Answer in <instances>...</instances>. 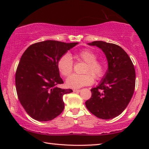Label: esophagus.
Wrapping results in <instances>:
<instances>
[{"mask_svg": "<svg viewBox=\"0 0 149 149\" xmlns=\"http://www.w3.org/2000/svg\"><path fill=\"white\" fill-rule=\"evenodd\" d=\"M73 91H74V93H79L81 91L80 89H74L73 90Z\"/></svg>", "mask_w": 149, "mask_h": 149, "instance_id": "esophagus-1", "label": "esophagus"}]
</instances>
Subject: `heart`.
Segmentation results:
<instances>
[{
    "instance_id": "heart-1",
    "label": "heart",
    "mask_w": 149,
    "mask_h": 149,
    "mask_svg": "<svg viewBox=\"0 0 149 149\" xmlns=\"http://www.w3.org/2000/svg\"><path fill=\"white\" fill-rule=\"evenodd\" d=\"M74 57L77 60L86 63L84 73L85 74H73L66 80L67 86L73 89L87 86L93 84L94 76L96 79L102 78L105 74V65L103 62L97 60V56L90 49H84L78 52ZM59 72L64 77H67L71 74L74 68V61L71 56L65 54L60 58L57 62ZM91 73L93 76V77Z\"/></svg>"
}]
</instances>
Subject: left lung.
Masks as SVG:
<instances>
[{"instance_id":"obj_1","label":"left lung","mask_w":149,"mask_h":149,"mask_svg":"<svg viewBox=\"0 0 149 149\" xmlns=\"http://www.w3.org/2000/svg\"><path fill=\"white\" fill-rule=\"evenodd\" d=\"M106 55L108 68L97 87L91 89V97L85 102L90 112L103 120L119 116L130 102L135 87V71L132 60L122 47L104 41H93Z\"/></svg>"}]
</instances>
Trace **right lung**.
<instances>
[{"instance_id":"1","label":"right lung","mask_w":149,"mask_h":149,"mask_svg":"<svg viewBox=\"0 0 149 149\" xmlns=\"http://www.w3.org/2000/svg\"><path fill=\"white\" fill-rule=\"evenodd\" d=\"M77 44L48 40L30 45L22 54L15 77L16 91L22 106L33 119L47 122L62 112L63 95L73 91L58 87L64 81L57 62Z\"/></svg>"}]
</instances>
